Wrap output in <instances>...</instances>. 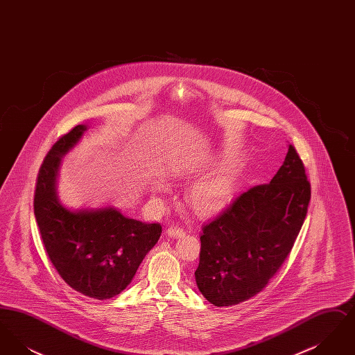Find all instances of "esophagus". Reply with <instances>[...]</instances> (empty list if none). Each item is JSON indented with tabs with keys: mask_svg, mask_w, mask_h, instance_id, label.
I'll use <instances>...</instances> for the list:
<instances>
[{
	"mask_svg": "<svg viewBox=\"0 0 355 355\" xmlns=\"http://www.w3.org/2000/svg\"><path fill=\"white\" fill-rule=\"evenodd\" d=\"M166 234L169 236H173V238H181V236H185V230L181 229V227L174 226V227H169L166 230Z\"/></svg>",
	"mask_w": 355,
	"mask_h": 355,
	"instance_id": "1",
	"label": "esophagus"
}]
</instances>
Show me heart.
<instances>
[{
  "instance_id": "1",
  "label": "heart",
  "mask_w": 355,
  "mask_h": 355,
  "mask_svg": "<svg viewBox=\"0 0 355 355\" xmlns=\"http://www.w3.org/2000/svg\"><path fill=\"white\" fill-rule=\"evenodd\" d=\"M239 190V177L230 169L217 170L194 182L186 191L185 201L200 217L220 213L236 198ZM155 194L166 193L165 186L154 189Z\"/></svg>"
}]
</instances>
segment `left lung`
Wrapping results in <instances>:
<instances>
[{
    "label": "left lung",
    "instance_id": "1",
    "mask_svg": "<svg viewBox=\"0 0 355 355\" xmlns=\"http://www.w3.org/2000/svg\"><path fill=\"white\" fill-rule=\"evenodd\" d=\"M310 197L304 162L288 145L270 184L250 187L203 223L200 265L194 272L203 297L223 307L262 291L291 252Z\"/></svg>",
    "mask_w": 355,
    "mask_h": 355
}]
</instances>
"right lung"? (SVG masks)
<instances>
[{"mask_svg":"<svg viewBox=\"0 0 355 355\" xmlns=\"http://www.w3.org/2000/svg\"><path fill=\"white\" fill-rule=\"evenodd\" d=\"M85 125L58 138L38 170L34 216L53 266L69 286L94 300L126 288L162 233L159 223L125 217L114 207L71 211L60 203L55 180L61 157L80 141Z\"/></svg>","mask_w":355,"mask_h":355,"instance_id":"obj_1","label":"right lung"}]
</instances>
